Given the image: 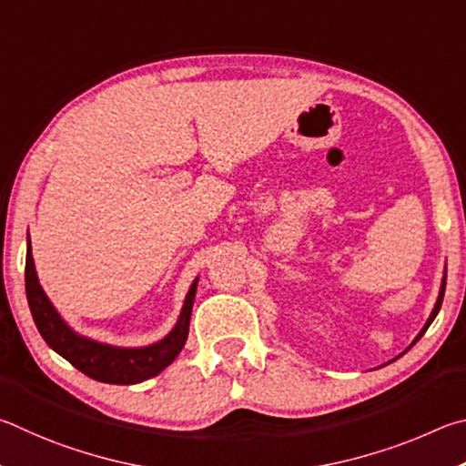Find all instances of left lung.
I'll use <instances>...</instances> for the list:
<instances>
[{"instance_id": "8db88e82", "label": "left lung", "mask_w": 466, "mask_h": 466, "mask_svg": "<svg viewBox=\"0 0 466 466\" xmlns=\"http://www.w3.org/2000/svg\"><path fill=\"white\" fill-rule=\"evenodd\" d=\"M26 299L30 305V313L40 336L51 346L56 354H61L71 366L87 374L89 379L110 382V385H137L147 379L157 377V374L176 360L182 350L184 338L187 333V321H190V309L196 295V284H192L186 297V305L179 315V321L169 336L159 344L149 348H112L106 344H97L94 339L81 338L73 333L61 315L55 311L51 300L45 295L43 287L38 284V276L35 270V259H32V246L28 239L26 251Z\"/></svg>"}]
</instances>
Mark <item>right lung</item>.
I'll use <instances>...</instances> for the list:
<instances>
[{"label":"right lung","instance_id":"add662e5","mask_svg":"<svg viewBox=\"0 0 466 466\" xmlns=\"http://www.w3.org/2000/svg\"><path fill=\"white\" fill-rule=\"evenodd\" d=\"M444 289H446V276H444V282H442V290H440V299H438V303H436V309H434V313H431V317H430V321L426 323V329H428V325L431 323V321H434V317L438 315V311H440V305H442V299H444ZM426 329H423V331H426ZM421 331V333H423Z\"/></svg>","mask_w":466,"mask_h":466}]
</instances>
